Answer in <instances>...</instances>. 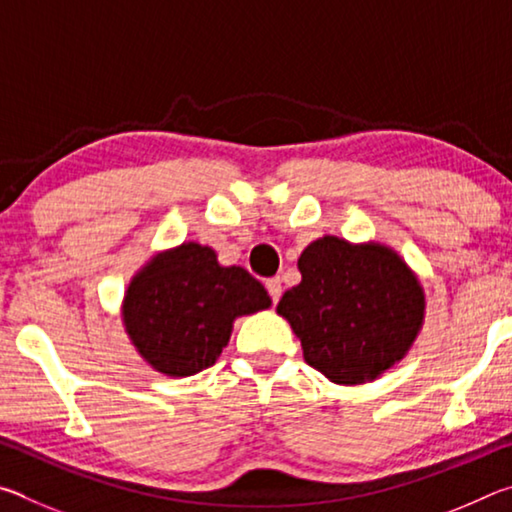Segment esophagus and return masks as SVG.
Listing matches in <instances>:
<instances>
[{
    "label": "esophagus",
    "instance_id": "esophagus-1",
    "mask_svg": "<svg viewBox=\"0 0 512 512\" xmlns=\"http://www.w3.org/2000/svg\"><path fill=\"white\" fill-rule=\"evenodd\" d=\"M266 291H268V296H271L273 302L280 300V296H282V280H280V277H268Z\"/></svg>",
    "mask_w": 512,
    "mask_h": 512
}]
</instances>
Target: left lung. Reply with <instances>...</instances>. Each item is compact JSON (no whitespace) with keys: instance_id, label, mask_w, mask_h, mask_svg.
<instances>
[{"instance_id":"left-lung-1","label":"left lung","mask_w":512,"mask_h":512,"mask_svg":"<svg viewBox=\"0 0 512 512\" xmlns=\"http://www.w3.org/2000/svg\"><path fill=\"white\" fill-rule=\"evenodd\" d=\"M277 314L311 368L339 386L375 381L409 354L427 314L420 277L391 246L325 235L302 250Z\"/></svg>"}]
</instances>
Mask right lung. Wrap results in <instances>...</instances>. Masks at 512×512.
<instances>
[{"mask_svg": "<svg viewBox=\"0 0 512 512\" xmlns=\"http://www.w3.org/2000/svg\"><path fill=\"white\" fill-rule=\"evenodd\" d=\"M271 307L246 268L221 266L216 250L185 241L137 268L121 300V323L137 354L167 377L210 368L241 316Z\"/></svg>", "mask_w": 512, "mask_h": 512, "instance_id": "add662e5", "label": "right lung"}]
</instances>
